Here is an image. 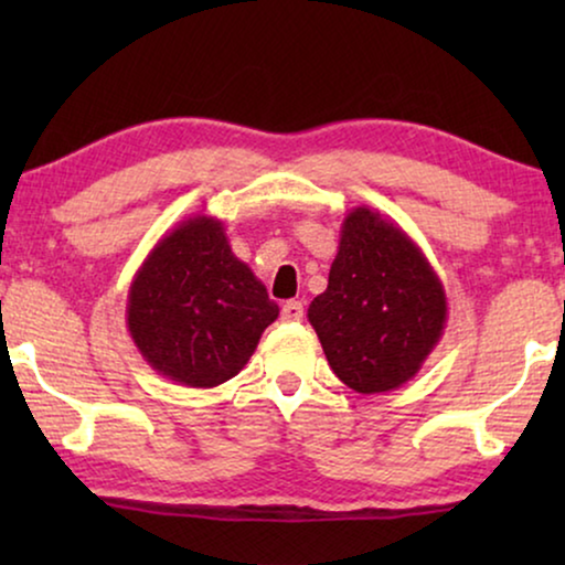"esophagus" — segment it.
Returning <instances> with one entry per match:
<instances>
[{
  "label": "esophagus",
  "mask_w": 565,
  "mask_h": 565,
  "mask_svg": "<svg viewBox=\"0 0 565 565\" xmlns=\"http://www.w3.org/2000/svg\"><path fill=\"white\" fill-rule=\"evenodd\" d=\"M303 319V303L300 300H288L282 306V321H300Z\"/></svg>",
  "instance_id": "obj_1"
}]
</instances>
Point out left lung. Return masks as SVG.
I'll list each match as a JSON object with an SVG mask.
<instances>
[{
	"instance_id": "1",
	"label": "left lung",
	"mask_w": 565,
	"mask_h": 565,
	"mask_svg": "<svg viewBox=\"0 0 565 565\" xmlns=\"http://www.w3.org/2000/svg\"><path fill=\"white\" fill-rule=\"evenodd\" d=\"M331 370L352 391L388 393L419 373L447 323L443 280L398 223L352 207L329 285L308 306Z\"/></svg>"
}]
</instances>
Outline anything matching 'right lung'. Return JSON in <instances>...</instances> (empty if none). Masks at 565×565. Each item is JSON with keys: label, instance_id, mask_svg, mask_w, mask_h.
<instances>
[{"label": "right lung", "instance_id": "1", "mask_svg": "<svg viewBox=\"0 0 565 565\" xmlns=\"http://www.w3.org/2000/svg\"><path fill=\"white\" fill-rule=\"evenodd\" d=\"M280 316L223 221L192 215L159 238L130 282L126 323L141 358L169 381L215 388L242 373Z\"/></svg>", "mask_w": 565, "mask_h": 565}]
</instances>
